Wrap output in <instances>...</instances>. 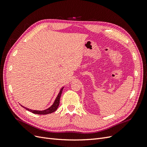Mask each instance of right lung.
Returning <instances> with one entry per match:
<instances>
[{
    "label": "right lung",
    "instance_id": "obj_1",
    "mask_svg": "<svg viewBox=\"0 0 147 147\" xmlns=\"http://www.w3.org/2000/svg\"><path fill=\"white\" fill-rule=\"evenodd\" d=\"M64 87H63L61 89V90L59 92L58 95L57 96L55 100V102H53V104L52 105H51L50 107L44 110H32V109H29L27 107H25L21 105L23 107H24V109H26L27 110L29 111V112H32L33 113H35V114H38V115H47V114H49V113H51L53 112H55V111L57 110V107H58V106L59 105V100H60V97H61V94L62 92H63V88Z\"/></svg>",
    "mask_w": 147,
    "mask_h": 147
}]
</instances>
